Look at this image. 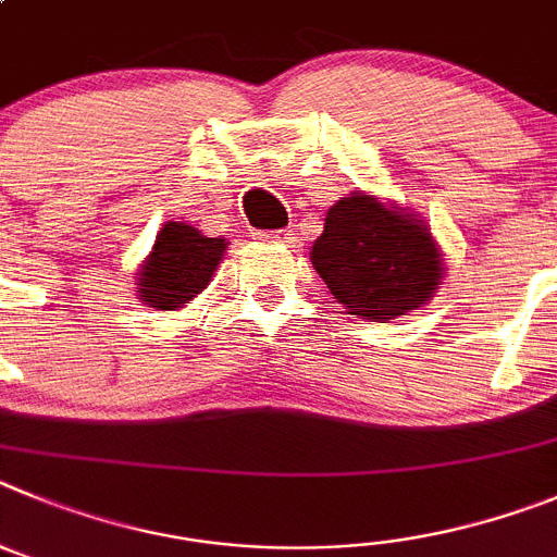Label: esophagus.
<instances>
[{
	"label": "esophagus",
	"mask_w": 557,
	"mask_h": 557,
	"mask_svg": "<svg viewBox=\"0 0 557 557\" xmlns=\"http://www.w3.org/2000/svg\"><path fill=\"white\" fill-rule=\"evenodd\" d=\"M294 230H283V233H269V235H263V238H269V242H274V244H288V247H294V244H297V238H294Z\"/></svg>",
	"instance_id": "esophagus-1"
}]
</instances>
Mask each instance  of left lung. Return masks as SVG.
I'll list each match as a JSON object with an SVG mask.
<instances>
[{"instance_id":"1","label":"left lung","mask_w":557,"mask_h":557,"mask_svg":"<svg viewBox=\"0 0 557 557\" xmlns=\"http://www.w3.org/2000/svg\"><path fill=\"white\" fill-rule=\"evenodd\" d=\"M310 263L335 302L369 322L424 308L444 280L430 224L416 210L366 191L341 197L327 210Z\"/></svg>"}]
</instances>
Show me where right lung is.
Returning a JSON list of instances; mask_svg holds the SVG:
<instances>
[{
    "label": "right lung",
    "mask_w": 557,
    "mask_h": 557,
    "mask_svg": "<svg viewBox=\"0 0 557 557\" xmlns=\"http://www.w3.org/2000/svg\"><path fill=\"white\" fill-rule=\"evenodd\" d=\"M227 244L224 238H208L194 224L166 222L154 235L152 252L138 267V299L154 310L185 308L210 285Z\"/></svg>",
    "instance_id": "1"
}]
</instances>
